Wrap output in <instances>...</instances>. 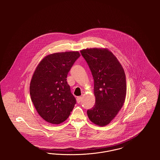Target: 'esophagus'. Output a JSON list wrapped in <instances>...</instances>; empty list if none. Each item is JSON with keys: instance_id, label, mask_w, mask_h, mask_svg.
I'll return each mask as SVG.
<instances>
[{"instance_id": "obj_1", "label": "esophagus", "mask_w": 160, "mask_h": 160, "mask_svg": "<svg viewBox=\"0 0 160 160\" xmlns=\"http://www.w3.org/2000/svg\"><path fill=\"white\" fill-rule=\"evenodd\" d=\"M76 99L77 102L78 103H79V102H80L82 101V97H77Z\"/></svg>"}]
</instances>
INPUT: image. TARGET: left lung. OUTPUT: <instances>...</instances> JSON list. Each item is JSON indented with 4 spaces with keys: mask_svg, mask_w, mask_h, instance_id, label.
<instances>
[{
    "mask_svg": "<svg viewBox=\"0 0 160 160\" xmlns=\"http://www.w3.org/2000/svg\"><path fill=\"white\" fill-rule=\"evenodd\" d=\"M80 53L94 80L95 104L87 114L94 124L104 127L114 119L124 104L127 93L125 74L116 57L107 48H86Z\"/></svg>",
    "mask_w": 160,
    "mask_h": 160,
    "instance_id": "obj_1",
    "label": "left lung"
}]
</instances>
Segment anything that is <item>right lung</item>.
I'll return each mask as SVG.
<instances>
[{
  "label": "right lung",
  "instance_id": "right-lung-1",
  "mask_svg": "<svg viewBox=\"0 0 160 160\" xmlns=\"http://www.w3.org/2000/svg\"><path fill=\"white\" fill-rule=\"evenodd\" d=\"M78 52L50 54L39 63L32 77L30 95L38 114L52 124L64 122L76 103L67 82Z\"/></svg>",
  "mask_w": 160,
  "mask_h": 160
}]
</instances>
